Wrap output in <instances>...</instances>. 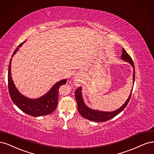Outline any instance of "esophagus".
Wrapping results in <instances>:
<instances>
[{
    "instance_id": "1",
    "label": "esophagus",
    "mask_w": 154,
    "mask_h": 154,
    "mask_svg": "<svg viewBox=\"0 0 154 154\" xmlns=\"http://www.w3.org/2000/svg\"><path fill=\"white\" fill-rule=\"evenodd\" d=\"M77 81H77V80H76V82H77Z\"/></svg>"
}]
</instances>
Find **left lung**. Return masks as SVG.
Listing matches in <instances>:
<instances>
[{
  "label": "left lung",
  "instance_id": "obj_1",
  "mask_svg": "<svg viewBox=\"0 0 154 154\" xmlns=\"http://www.w3.org/2000/svg\"><path fill=\"white\" fill-rule=\"evenodd\" d=\"M121 59L123 61L128 62L130 64H131V66L133 67V74H132L133 77L132 78H133V84H134V79H135L134 64V62L131 56L128 55L123 48L122 50V54L121 56ZM132 89L131 91L129 96H128V98H127V100L125 101V103H123V105H122L121 107L118 109H116V111H111V112H106V111H101L99 110L92 109L88 107L85 104V103H84L83 100L82 95V88L79 87V88L77 89L75 92V98L77 103V108H78L79 112L80 113V115L82 117L88 119L89 120L95 122H106L115 116H116V115H118L119 113L121 112L125 108L131 97Z\"/></svg>",
  "mask_w": 154,
  "mask_h": 154
}]
</instances>
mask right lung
<instances>
[{"label": "right lung", "instance_id": "1", "mask_svg": "<svg viewBox=\"0 0 154 154\" xmlns=\"http://www.w3.org/2000/svg\"><path fill=\"white\" fill-rule=\"evenodd\" d=\"M26 42V40L19 45L15 51H14L11 57H13L14 54L18 52V48L20 47ZM11 61L12 59H11L9 64L8 79L9 95H10L13 103L23 112L32 116L38 117L52 113L56 109L57 105L59 87L63 84H65L67 79H63V80L56 82L51 88L50 90L41 97L35 99L29 98L20 93L14 85L11 73Z\"/></svg>", "mask_w": 154, "mask_h": 154}]
</instances>
